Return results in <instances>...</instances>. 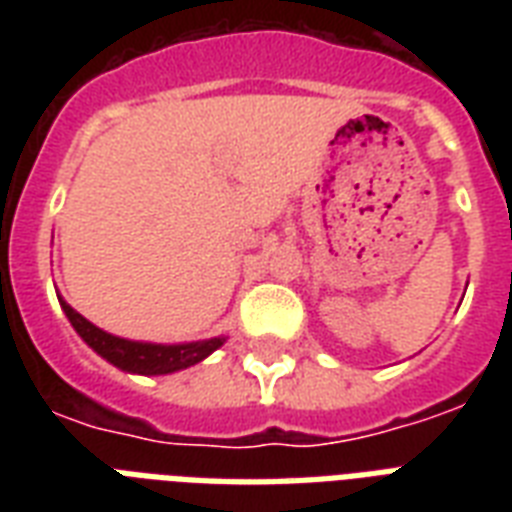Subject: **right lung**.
I'll return each instance as SVG.
<instances>
[{"label":"right lung","instance_id":"1","mask_svg":"<svg viewBox=\"0 0 512 512\" xmlns=\"http://www.w3.org/2000/svg\"><path fill=\"white\" fill-rule=\"evenodd\" d=\"M63 311H66L71 327L79 332L87 345H90L95 353L111 361L114 366L124 369V372H138V374H167L177 372V369H185V366L199 364L201 358H207L212 350H217L223 345V337H215V340L204 342H188V345H154V342H132L122 340V337H114L98 329L95 324L84 319L82 313H76L71 305L58 297Z\"/></svg>","mask_w":512,"mask_h":512}]
</instances>
